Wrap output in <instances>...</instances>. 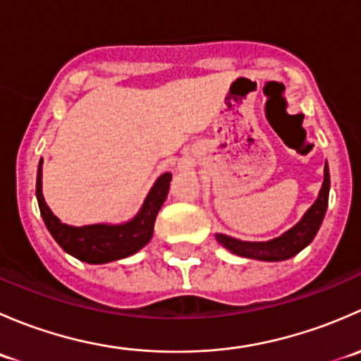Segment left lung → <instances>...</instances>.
<instances>
[{
    "mask_svg": "<svg viewBox=\"0 0 361 361\" xmlns=\"http://www.w3.org/2000/svg\"><path fill=\"white\" fill-rule=\"evenodd\" d=\"M329 192L330 173L329 166H325V180H323V187L322 190H319L318 199H316V202L309 207V211L304 214V218H302L293 228H290L286 234H283L281 238L272 239V241L267 243H246L239 241V239H232L228 238V235L218 234V243L224 245L227 250H231L232 253L241 255V257L257 258V260L279 262L286 260V258H292L293 255L298 253V251L304 250L305 246L314 239V235L318 234L323 218H325L326 206H329Z\"/></svg>",
    "mask_w": 361,
    "mask_h": 361,
    "instance_id": "left-lung-1",
    "label": "left lung"
}]
</instances>
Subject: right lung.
Returning <instances> with one entry per match:
<instances>
[{"mask_svg":"<svg viewBox=\"0 0 361 361\" xmlns=\"http://www.w3.org/2000/svg\"><path fill=\"white\" fill-rule=\"evenodd\" d=\"M42 162L38 164L36 174V199H38L39 213L47 228L56 239L57 245L66 253L87 264H106V262L126 258L134 255L147 245L154 235V224L160 206L167 197L171 183V173H164L155 181L148 194L147 201L136 218L123 225H87V227H69L61 224L59 218L54 216L50 207L45 204L42 194Z\"/></svg>","mask_w":361,"mask_h":361,"instance_id":"right-lung-1","label":"right lung"}]
</instances>
